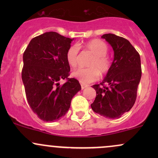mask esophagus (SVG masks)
<instances>
[{
	"label": "esophagus",
	"mask_w": 158,
	"mask_h": 158,
	"mask_svg": "<svg viewBox=\"0 0 158 158\" xmlns=\"http://www.w3.org/2000/svg\"><path fill=\"white\" fill-rule=\"evenodd\" d=\"M81 89H85V88H87V87L88 86V85H83V84H81Z\"/></svg>",
	"instance_id": "esophagus-1"
}]
</instances>
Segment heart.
<instances>
[{"mask_svg": "<svg viewBox=\"0 0 158 158\" xmlns=\"http://www.w3.org/2000/svg\"><path fill=\"white\" fill-rule=\"evenodd\" d=\"M85 50L93 55L88 63V68H79L72 73V76L83 84L96 81L101 75L109 71L110 61L108 53V48L106 42L99 39H92L83 44ZM79 48L77 44L69 47L66 52V60L72 68H76L79 61Z\"/></svg>", "mask_w": 158, "mask_h": 158, "instance_id": "1", "label": "heart"}]
</instances>
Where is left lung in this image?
Returning <instances> with one entry per match:
<instances>
[{
    "label": "left lung",
    "instance_id": "obj_1",
    "mask_svg": "<svg viewBox=\"0 0 158 158\" xmlns=\"http://www.w3.org/2000/svg\"><path fill=\"white\" fill-rule=\"evenodd\" d=\"M102 38L113 48L114 60L102 82L92 86L97 96L90 106L94 112L106 118H119L135 102L142 75L140 57L124 38L110 33Z\"/></svg>",
    "mask_w": 158,
    "mask_h": 158
}]
</instances>
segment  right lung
<instances>
[{"instance_id": "obj_1", "label": "right lung", "mask_w": 158, "mask_h": 158, "mask_svg": "<svg viewBox=\"0 0 158 158\" xmlns=\"http://www.w3.org/2000/svg\"><path fill=\"white\" fill-rule=\"evenodd\" d=\"M73 39L45 32L33 38L23 52L21 77L27 99L43 121L53 122L64 116L72 98L81 90L77 79L68 78L66 52ZM64 78L67 81L60 85L59 81Z\"/></svg>"}]
</instances>
